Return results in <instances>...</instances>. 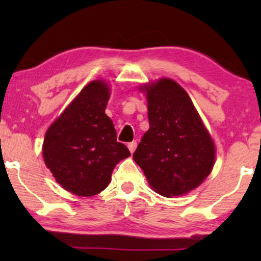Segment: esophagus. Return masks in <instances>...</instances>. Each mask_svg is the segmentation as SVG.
Wrapping results in <instances>:
<instances>
[{"instance_id":"34e87169","label":"esophagus","mask_w":261,"mask_h":261,"mask_svg":"<svg viewBox=\"0 0 261 261\" xmlns=\"http://www.w3.org/2000/svg\"><path fill=\"white\" fill-rule=\"evenodd\" d=\"M137 141H132V142H129V144H128V148H129V151H130V153H133L134 151H135V148H137Z\"/></svg>"}]
</instances>
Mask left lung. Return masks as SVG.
<instances>
[{"mask_svg":"<svg viewBox=\"0 0 261 261\" xmlns=\"http://www.w3.org/2000/svg\"><path fill=\"white\" fill-rule=\"evenodd\" d=\"M149 129L133 159L148 184L165 197L181 196L203 183L215 164V145L187 91L170 78L144 85Z\"/></svg>","mask_w":261,"mask_h":261,"instance_id":"obj_1","label":"left lung"}]
</instances>
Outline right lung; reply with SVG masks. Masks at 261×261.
<instances>
[{
	"label": "right lung",
	"mask_w": 261,
	"mask_h": 261,
	"mask_svg": "<svg viewBox=\"0 0 261 261\" xmlns=\"http://www.w3.org/2000/svg\"><path fill=\"white\" fill-rule=\"evenodd\" d=\"M109 97L108 83L90 82L46 132L44 162L57 183L73 195L99 194L116 164L130 155L106 114Z\"/></svg>",
	"instance_id": "add662e5"
}]
</instances>
